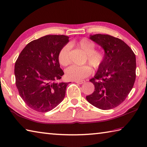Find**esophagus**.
I'll return each mask as SVG.
<instances>
[{
    "label": "esophagus",
    "mask_w": 147,
    "mask_h": 147,
    "mask_svg": "<svg viewBox=\"0 0 147 147\" xmlns=\"http://www.w3.org/2000/svg\"><path fill=\"white\" fill-rule=\"evenodd\" d=\"M74 82H76L77 84H84L85 81V80H76L74 81Z\"/></svg>",
    "instance_id": "esophagus-1"
}]
</instances>
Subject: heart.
<instances>
[{
  "mask_svg": "<svg viewBox=\"0 0 147 147\" xmlns=\"http://www.w3.org/2000/svg\"><path fill=\"white\" fill-rule=\"evenodd\" d=\"M80 48L86 54L85 62H88L93 68L97 69L101 66L104 60V53L100 50L95 49V44L86 38H83L76 43L72 44ZM70 48L68 45L63 46L58 53V61L60 65H68L71 62L69 55ZM92 68L89 65L81 66L72 65L65 70L67 78L72 80H80L92 73Z\"/></svg>",
  "mask_w": 147,
  "mask_h": 147,
  "instance_id": "b5f03b06",
  "label": "heart"
}]
</instances>
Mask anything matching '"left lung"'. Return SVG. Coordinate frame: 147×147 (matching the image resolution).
Segmentation results:
<instances>
[{"mask_svg": "<svg viewBox=\"0 0 147 147\" xmlns=\"http://www.w3.org/2000/svg\"><path fill=\"white\" fill-rule=\"evenodd\" d=\"M90 39L103 48L105 57L94 78L89 80L94 85V91L86 99L102 110L115 108L123 102L134 86L135 54L121 39L109 34L90 35Z\"/></svg>", "mask_w": 147, "mask_h": 147, "instance_id": "obj_1", "label": "left lung"}]
</instances>
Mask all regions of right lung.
<instances>
[{
	"mask_svg": "<svg viewBox=\"0 0 147 147\" xmlns=\"http://www.w3.org/2000/svg\"><path fill=\"white\" fill-rule=\"evenodd\" d=\"M69 42L65 35H46L27 44L15 65L16 86L29 107L40 113L51 111L62 102L69 83L62 82L64 74L58 53Z\"/></svg>",
	"mask_w": 147,
	"mask_h": 147,
	"instance_id": "1",
	"label": "right lung"
}]
</instances>
